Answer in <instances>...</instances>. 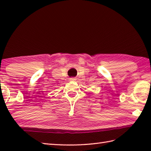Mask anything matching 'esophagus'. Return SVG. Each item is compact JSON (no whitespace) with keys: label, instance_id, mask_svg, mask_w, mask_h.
Listing matches in <instances>:
<instances>
[{"label":"esophagus","instance_id":"1","mask_svg":"<svg viewBox=\"0 0 151 151\" xmlns=\"http://www.w3.org/2000/svg\"><path fill=\"white\" fill-rule=\"evenodd\" d=\"M70 81H75V78H70Z\"/></svg>","mask_w":151,"mask_h":151}]
</instances>
